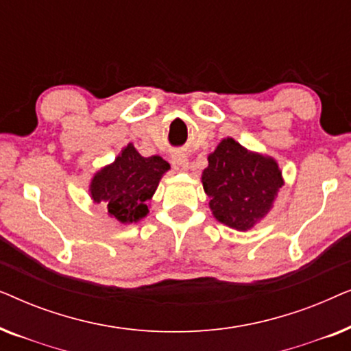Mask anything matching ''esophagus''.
<instances>
[{
  "label": "esophagus",
  "instance_id": "34e87169",
  "mask_svg": "<svg viewBox=\"0 0 351 351\" xmlns=\"http://www.w3.org/2000/svg\"><path fill=\"white\" fill-rule=\"evenodd\" d=\"M172 167L176 171H186L189 169V158L184 153H174L172 155Z\"/></svg>",
  "mask_w": 351,
  "mask_h": 351
}]
</instances>
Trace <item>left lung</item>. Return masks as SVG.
Listing matches in <instances>:
<instances>
[{"instance_id":"obj_1","label":"left lung","mask_w":351,"mask_h":351,"mask_svg":"<svg viewBox=\"0 0 351 351\" xmlns=\"http://www.w3.org/2000/svg\"><path fill=\"white\" fill-rule=\"evenodd\" d=\"M203 189L220 223L246 232L270 213L282 176L270 156L249 152L232 137L223 138L208 156Z\"/></svg>"}]
</instances>
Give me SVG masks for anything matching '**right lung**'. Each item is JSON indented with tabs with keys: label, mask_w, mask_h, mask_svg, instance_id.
I'll use <instances>...</instances> for the list:
<instances>
[{
	"label": "right lung",
	"mask_w": 351,
	"mask_h": 351,
	"mask_svg": "<svg viewBox=\"0 0 351 351\" xmlns=\"http://www.w3.org/2000/svg\"><path fill=\"white\" fill-rule=\"evenodd\" d=\"M167 169L169 165L161 156L143 158L129 143L112 165L95 172L89 185L90 198L102 203L119 223L138 222L148 214L147 201Z\"/></svg>",
	"instance_id": "1"
}]
</instances>
